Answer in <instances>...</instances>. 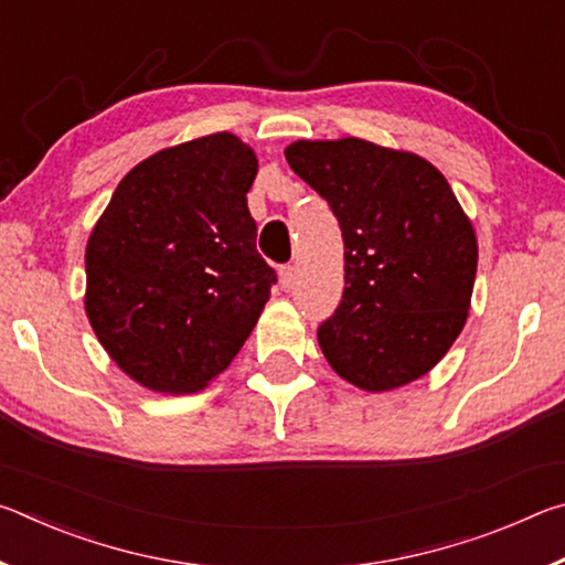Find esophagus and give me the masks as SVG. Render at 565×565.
Instances as JSON below:
<instances>
[{"label": "esophagus", "instance_id": "1", "mask_svg": "<svg viewBox=\"0 0 565 565\" xmlns=\"http://www.w3.org/2000/svg\"><path fill=\"white\" fill-rule=\"evenodd\" d=\"M294 279H296V271H294V266H289V264L281 266V269H279V281H281V286H284L286 291H289L291 286H294Z\"/></svg>", "mask_w": 565, "mask_h": 565}]
</instances>
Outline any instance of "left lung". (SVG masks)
<instances>
[{
  "mask_svg": "<svg viewBox=\"0 0 565 565\" xmlns=\"http://www.w3.org/2000/svg\"><path fill=\"white\" fill-rule=\"evenodd\" d=\"M286 161L339 218L343 296L319 327L341 379L391 391L428 374L461 333L478 246L441 171L356 137L294 141Z\"/></svg>",
  "mask_w": 565,
  "mask_h": 565,
  "instance_id": "1",
  "label": "left lung"
}]
</instances>
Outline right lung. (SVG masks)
<instances>
[{
    "mask_svg": "<svg viewBox=\"0 0 565 565\" xmlns=\"http://www.w3.org/2000/svg\"><path fill=\"white\" fill-rule=\"evenodd\" d=\"M259 161L228 131L161 149L119 181L87 244V317L114 363L161 394L222 374L276 271L248 214Z\"/></svg>",
    "mask_w": 565,
    "mask_h": 565,
    "instance_id": "add662e5",
    "label": "right lung"
}]
</instances>
